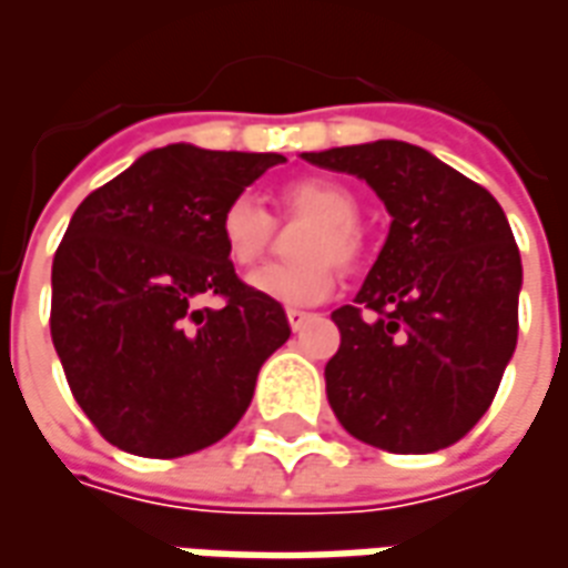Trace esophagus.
Returning a JSON list of instances; mask_svg holds the SVG:
<instances>
[{
  "mask_svg": "<svg viewBox=\"0 0 568 568\" xmlns=\"http://www.w3.org/2000/svg\"><path fill=\"white\" fill-rule=\"evenodd\" d=\"M285 320H288V325H292V332H301V328H304V325L310 322V313H307V310L288 307V310H285Z\"/></svg>",
  "mask_w": 568,
  "mask_h": 568,
  "instance_id": "obj_1",
  "label": "esophagus"
}]
</instances>
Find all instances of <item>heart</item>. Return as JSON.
I'll use <instances>...</instances> for the list:
<instances>
[{
  "mask_svg": "<svg viewBox=\"0 0 568 568\" xmlns=\"http://www.w3.org/2000/svg\"><path fill=\"white\" fill-rule=\"evenodd\" d=\"M276 210L285 222H310L297 240V258L304 264L295 267H264L252 273L248 285L258 295L304 307L320 304L334 292L337 271L353 267L365 252V236L358 227V197L344 185L325 175H301L285 182L276 191ZM219 236L227 261L248 271L267 252L273 240V219L246 194L234 197L219 215Z\"/></svg>",
  "mask_w": 568,
  "mask_h": 568,
  "instance_id": "heart-1",
  "label": "heart"
}]
</instances>
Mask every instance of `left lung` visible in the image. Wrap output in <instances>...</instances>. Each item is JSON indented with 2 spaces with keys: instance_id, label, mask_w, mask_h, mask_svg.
<instances>
[{
  "instance_id": "obj_1",
  "label": "left lung",
  "mask_w": 568,
  "mask_h": 568,
  "mask_svg": "<svg viewBox=\"0 0 568 568\" xmlns=\"http://www.w3.org/2000/svg\"><path fill=\"white\" fill-rule=\"evenodd\" d=\"M301 158L365 179L393 215L356 301L332 313L334 417L381 450L450 447L487 414L517 346L524 267L511 224L487 187L410 142Z\"/></svg>"
}]
</instances>
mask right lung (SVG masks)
Wrapping results in <instances>:
<instances>
[{
  "label": "right lung",
  "instance_id": "right-lung-1",
  "mask_svg": "<svg viewBox=\"0 0 568 568\" xmlns=\"http://www.w3.org/2000/svg\"><path fill=\"white\" fill-rule=\"evenodd\" d=\"M283 161L175 142L81 200L51 267V341L109 444L175 459L246 414L292 328L280 301L234 273L219 215ZM203 296L223 307L203 308Z\"/></svg>",
  "mask_w": 568,
  "mask_h": 568
}]
</instances>
